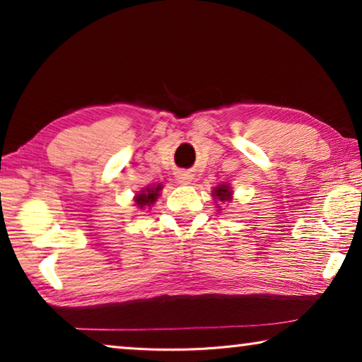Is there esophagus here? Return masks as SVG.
Here are the masks:
<instances>
[{
	"label": "esophagus",
	"instance_id": "34e87169",
	"mask_svg": "<svg viewBox=\"0 0 362 362\" xmlns=\"http://www.w3.org/2000/svg\"><path fill=\"white\" fill-rule=\"evenodd\" d=\"M175 179L179 183H182V185H188V183L193 180V175L189 173H185V170H179V173L175 174Z\"/></svg>",
	"mask_w": 362,
	"mask_h": 362
}]
</instances>
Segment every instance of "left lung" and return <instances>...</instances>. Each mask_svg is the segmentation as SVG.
Wrapping results in <instances>:
<instances>
[{
    "mask_svg": "<svg viewBox=\"0 0 362 362\" xmlns=\"http://www.w3.org/2000/svg\"><path fill=\"white\" fill-rule=\"evenodd\" d=\"M212 196H214V199L220 201V203H228V201H231L233 189H231V187L228 185V183H222V185H218V187L214 188Z\"/></svg>",
    "mask_w": 362,
    "mask_h": 362,
    "instance_id": "1",
    "label": "left lung"
}]
</instances>
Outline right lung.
Here are the masks:
<instances>
[{
  "label": "right lung",
  "mask_w": 362,
  "mask_h": 362,
  "mask_svg": "<svg viewBox=\"0 0 362 362\" xmlns=\"http://www.w3.org/2000/svg\"><path fill=\"white\" fill-rule=\"evenodd\" d=\"M161 185H153V187H146L144 188L142 192H139L136 194V198H134V201H136V206L139 207V209H150V207L156 203L158 196H159V192H161Z\"/></svg>",
  "instance_id": "add662e5"
}]
</instances>
